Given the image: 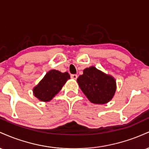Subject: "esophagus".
I'll return each mask as SVG.
<instances>
[{
  "mask_svg": "<svg viewBox=\"0 0 149 149\" xmlns=\"http://www.w3.org/2000/svg\"><path fill=\"white\" fill-rule=\"evenodd\" d=\"M71 78H72V79L76 80L77 78H78V76H77L76 74H71Z\"/></svg>",
  "mask_w": 149,
  "mask_h": 149,
  "instance_id": "esophagus-1",
  "label": "esophagus"
}]
</instances>
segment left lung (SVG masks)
I'll return each mask as SVG.
<instances>
[{
    "mask_svg": "<svg viewBox=\"0 0 149 149\" xmlns=\"http://www.w3.org/2000/svg\"><path fill=\"white\" fill-rule=\"evenodd\" d=\"M77 82L85 96L94 104H104L109 102L116 90L115 79L94 66L85 69Z\"/></svg>",
    "mask_w": 149,
    "mask_h": 149,
    "instance_id": "8db88e82",
    "label": "left lung"
}]
</instances>
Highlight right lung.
I'll list each match as a JSON object with an SVG mask.
<instances>
[{
  "mask_svg": "<svg viewBox=\"0 0 149 149\" xmlns=\"http://www.w3.org/2000/svg\"><path fill=\"white\" fill-rule=\"evenodd\" d=\"M69 78L70 76L67 72L61 73L57 70H51L34 88V95L42 102H48L60 91Z\"/></svg>",
  "mask_w": 149,
  "mask_h": 149,
  "instance_id": "1",
  "label": "right lung"
}]
</instances>
